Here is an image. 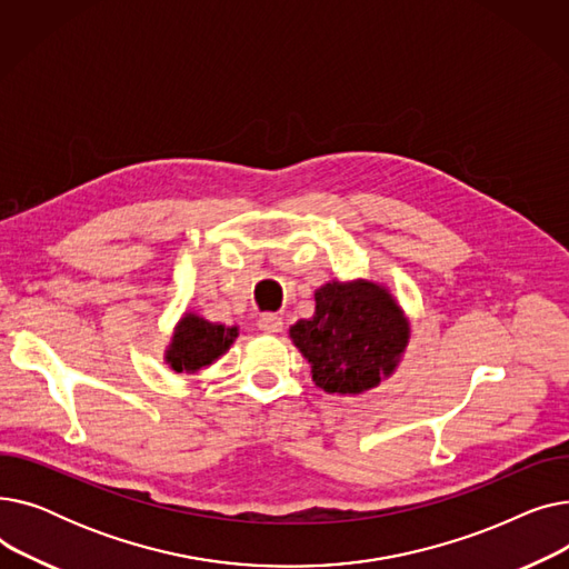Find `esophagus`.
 Instances as JSON below:
<instances>
[{"label": "esophagus", "mask_w": 569, "mask_h": 569, "mask_svg": "<svg viewBox=\"0 0 569 569\" xmlns=\"http://www.w3.org/2000/svg\"><path fill=\"white\" fill-rule=\"evenodd\" d=\"M258 330L264 335H279L283 330V318L277 313H262L258 318Z\"/></svg>", "instance_id": "1"}]
</instances>
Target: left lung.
I'll use <instances>...</instances> for the list:
<instances>
[{
	"instance_id": "left-lung-1",
	"label": "left lung",
	"mask_w": 569,
	"mask_h": 569,
	"mask_svg": "<svg viewBox=\"0 0 569 569\" xmlns=\"http://www.w3.org/2000/svg\"><path fill=\"white\" fill-rule=\"evenodd\" d=\"M290 339L327 395H365L390 378L410 339V322L382 283L330 281L316 290L311 318L290 327Z\"/></svg>"
}]
</instances>
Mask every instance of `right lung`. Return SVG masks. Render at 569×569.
I'll return each mask as SVG.
<instances>
[{"label": "right lung", "instance_id": "add662e5", "mask_svg": "<svg viewBox=\"0 0 569 569\" xmlns=\"http://www.w3.org/2000/svg\"><path fill=\"white\" fill-rule=\"evenodd\" d=\"M237 335V325L226 327L219 322H209L193 311L184 313L174 325L163 360L174 373H198L226 355Z\"/></svg>", "mask_w": 569, "mask_h": 569}]
</instances>
